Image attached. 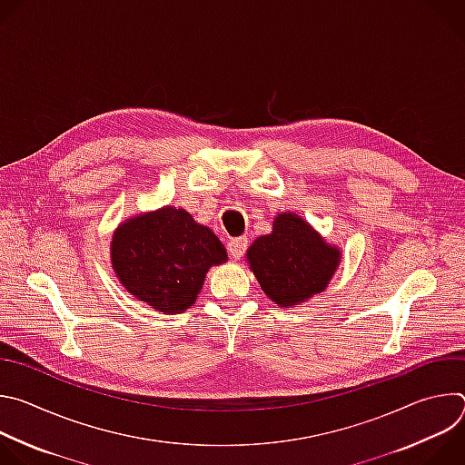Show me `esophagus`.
I'll list each match as a JSON object with an SVG mask.
<instances>
[{"label": "esophagus", "instance_id": "1", "mask_svg": "<svg viewBox=\"0 0 465 465\" xmlns=\"http://www.w3.org/2000/svg\"><path fill=\"white\" fill-rule=\"evenodd\" d=\"M246 248H248V237H244V235L230 239V242H228V252L235 259H241L244 255Z\"/></svg>", "mask_w": 465, "mask_h": 465}]
</instances>
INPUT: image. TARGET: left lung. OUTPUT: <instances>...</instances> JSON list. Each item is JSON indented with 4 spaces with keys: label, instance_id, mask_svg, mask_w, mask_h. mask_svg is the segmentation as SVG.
I'll use <instances>...</instances> for the list:
<instances>
[{
    "label": "left lung",
    "instance_id": "obj_1",
    "mask_svg": "<svg viewBox=\"0 0 465 465\" xmlns=\"http://www.w3.org/2000/svg\"><path fill=\"white\" fill-rule=\"evenodd\" d=\"M341 250L331 246L296 213H280L272 233L257 237L246 261L262 292L280 307H292L325 291Z\"/></svg>",
    "mask_w": 465,
    "mask_h": 465
}]
</instances>
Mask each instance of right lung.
<instances>
[{"label":"right lung","instance_id":"add662e5","mask_svg":"<svg viewBox=\"0 0 465 465\" xmlns=\"http://www.w3.org/2000/svg\"><path fill=\"white\" fill-rule=\"evenodd\" d=\"M110 252L121 285L167 314L189 309L210 267L228 259L210 228L173 206L126 219L114 232Z\"/></svg>","mask_w":465,"mask_h":465}]
</instances>
